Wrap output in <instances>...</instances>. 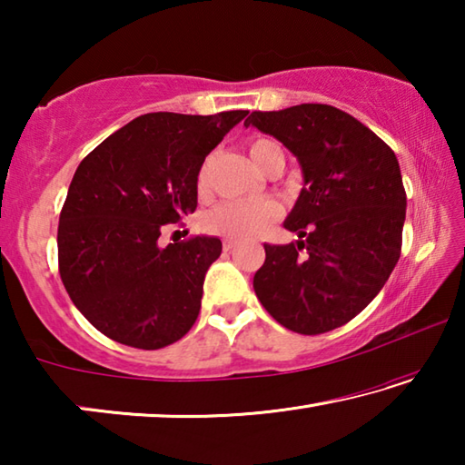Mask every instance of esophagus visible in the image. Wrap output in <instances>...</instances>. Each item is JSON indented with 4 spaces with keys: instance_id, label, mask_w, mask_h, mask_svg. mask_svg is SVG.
<instances>
[{
    "instance_id": "34e87169",
    "label": "esophagus",
    "mask_w": 465,
    "mask_h": 465,
    "mask_svg": "<svg viewBox=\"0 0 465 465\" xmlns=\"http://www.w3.org/2000/svg\"><path fill=\"white\" fill-rule=\"evenodd\" d=\"M233 248H235V242H232V240H225V242H223V250H225V252H232Z\"/></svg>"
}]
</instances>
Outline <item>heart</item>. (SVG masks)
<instances>
[{
    "mask_svg": "<svg viewBox=\"0 0 465 465\" xmlns=\"http://www.w3.org/2000/svg\"><path fill=\"white\" fill-rule=\"evenodd\" d=\"M274 149H281L274 141L254 139L248 145V153L258 170L264 168L266 157ZM209 188V170L203 166L196 176V191L204 194ZM281 215V207L274 201H227L211 209L203 217V227L209 233L222 235L227 240H248L264 232Z\"/></svg>",
    "mask_w": 465,
    "mask_h": 465,
    "instance_id": "heart-1",
    "label": "heart"
}]
</instances>
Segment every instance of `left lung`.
<instances>
[{"mask_svg":"<svg viewBox=\"0 0 465 465\" xmlns=\"http://www.w3.org/2000/svg\"><path fill=\"white\" fill-rule=\"evenodd\" d=\"M243 124L279 139L303 172L285 219L299 240L264 243L256 297L293 332L341 328L373 302L402 250L406 191L396 153L355 116L328 104L256 110Z\"/></svg>","mask_w":465,"mask_h":465,"instance_id":"8db88e82","label":"left lung"}]
</instances>
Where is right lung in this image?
<instances>
[{
  "mask_svg": "<svg viewBox=\"0 0 465 465\" xmlns=\"http://www.w3.org/2000/svg\"><path fill=\"white\" fill-rule=\"evenodd\" d=\"M246 114H141L77 166L59 215V272L75 308L104 336L155 351L193 328L222 240H157L162 225L196 209L204 157Z\"/></svg>",
  "mask_w": 465,
  "mask_h": 465,
  "instance_id": "obj_1",
  "label": "right lung"
}]
</instances>
